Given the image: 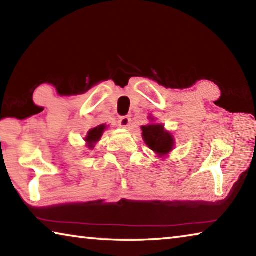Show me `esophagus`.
Here are the masks:
<instances>
[{
	"label": "esophagus",
	"instance_id": "obj_1",
	"mask_svg": "<svg viewBox=\"0 0 256 256\" xmlns=\"http://www.w3.org/2000/svg\"><path fill=\"white\" fill-rule=\"evenodd\" d=\"M131 118H128V116H124V118H120L118 120V126L122 128H128L130 125H131Z\"/></svg>",
	"mask_w": 256,
	"mask_h": 256
}]
</instances>
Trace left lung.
Returning a JSON list of instances; mask_svg holds the SVG:
<instances>
[{
	"label": "left lung",
	"mask_w": 256,
	"mask_h": 256,
	"mask_svg": "<svg viewBox=\"0 0 256 256\" xmlns=\"http://www.w3.org/2000/svg\"><path fill=\"white\" fill-rule=\"evenodd\" d=\"M149 120H151L150 124L141 126L144 144L158 157H166L174 149L175 138L170 131L164 128L162 124L154 123V118L152 116H149Z\"/></svg>",
	"instance_id": "1"
}]
</instances>
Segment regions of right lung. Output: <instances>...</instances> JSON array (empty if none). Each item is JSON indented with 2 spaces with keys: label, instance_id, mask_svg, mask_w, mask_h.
<instances>
[{
  "label": "right lung",
  "instance_id": "obj_1",
  "mask_svg": "<svg viewBox=\"0 0 256 256\" xmlns=\"http://www.w3.org/2000/svg\"><path fill=\"white\" fill-rule=\"evenodd\" d=\"M106 128H107L106 125L102 124V125H98V126H96V128H92L90 131H88V133H86V136L84 138V141L86 144V146H88L89 149H94L97 142L100 141L102 133L105 132Z\"/></svg>",
  "mask_w": 256,
  "mask_h": 256
}]
</instances>
